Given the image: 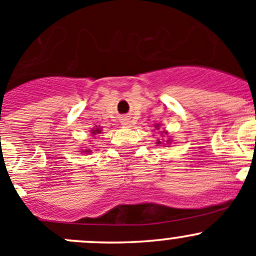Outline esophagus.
<instances>
[{
	"instance_id": "1",
	"label": "esophagus",
	"mask_w": 256,
	"mask_h": 256,
	"mask_svg": "<svg viewBox=\"0 0 256 256\" xmlns=\"http://www.w3.org/2000/svg\"><path fill=\"white\" fill-rule=\"evenodd\" d=\"M121 124H122L124 126H130L131 125V121H130V118H121Z\"/></svg>"
}]
</instances>
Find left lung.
Returning a JSON list of instances; mask_svg holds the SVG:
<instances>
[{
  "instance_id": "obj_1",
  "label": "left lung",
  "mask_w": 256,
  "mask_h": 256,
  "mask_svg": "<svg viewBox=\"0 0 256 256\" xmlns=\"http://www.w3.org/2000/svg\"><path fill=\"white\" fill-rule=\"evenodd\" d=\"M154 126H156V128H157V130H158V128H160V124H156V125H154ZM162 134H167V131H164V132H162ZM170 141H171V140H167L166 142L168 144ZM156 144H161L162 142H161V141H160V140H157V142H156Z\"/></svg>"
}]
</instances>
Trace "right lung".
I'll use <instances>...</instances> for the list:
<instances>
[{
  "label": "right lung",
  "instance_id": "add662e5",
  "mask_svg": "<svg viewBox=\"0 0 256 256\" xmlns=\"http://www.w3.org/2000/svg\"><path fill=\"white\" fill-rule=\"evenodd\" d=\"M102 128H98V126H96V128H92V130H90V132H92V136H96L98 134H102ZM82 152H85V154H90L92 151H90L89 148H86L85 151H82Z\"/></svg>",
  "mask_w": 256,
  "mask_h": 256
}]
</instances>
